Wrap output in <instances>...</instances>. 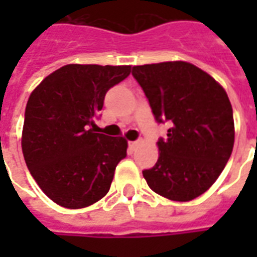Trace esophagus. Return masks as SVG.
Returning <instances> with one entry per match:
<instances>
[{
    "label": "esophagus",
    "mask_w": 257,
    "mask_h": 257,
    "mask_svg": "<svg viewBox=\"0 0 257 257\" xmlns=\"http://www.w3.org/2000/svg\"><path fill=\"white\" fill-rule=\"evenodd\" d=\"M139 140H135V142H129V149H131V151H135L136 149H138V146H139Z\"/></svg>",
    "instance_id": "esophagus-1"
}]
</instances>
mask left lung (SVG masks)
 <instances>
[{
  "label": "left lung",
  "instance_id": "1",
  "mask_svg": "<svg viewBox=\"0 0 257 257\" xmlns=\"http://www.w3.org/2000/svg\"><path fill=\"white\" fill-rule=\"evenodd\" d=\"M132 75L149 99L156 121L169 122L158 139L160 157L143 176L153 191L191 201L215 183L234 146L232 107L209 74L187 62L135 66Z\"/></svg>",
  "mask_w": 257,
  "mask_h": 257
}]
</instances>
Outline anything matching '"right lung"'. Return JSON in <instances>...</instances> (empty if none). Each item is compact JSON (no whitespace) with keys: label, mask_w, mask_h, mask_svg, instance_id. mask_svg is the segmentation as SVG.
Instances as JSON below:
<instances>
[{"label":"right lung","mask_w":257,"mask_h":257,"mask_svg":"<svg viewBox=\"0 0 257 257\" xmlns=\"http://www.w3.org/2000/svg\"><path fill=\"white\" fill-rule=\"evenodd\" d=\"M129 74L131 66L67 64L29 97L22 135L26 165L60 206L85 208L108 193L128 143L96 134L93 126L107 90Z\"/></svg>","instance_id":"right-lung-1"}]
</instances>
